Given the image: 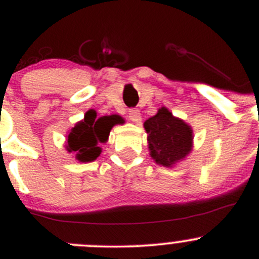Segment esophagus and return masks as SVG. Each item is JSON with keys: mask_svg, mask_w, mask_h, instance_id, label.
I'll return each instance as SVG.
<instances>
[{"mask_svg": "<svg viewBox=\"0 0 259 259\" xmlns=\"http://www.w3.org/2000/svg\"><path fill=\"white\" fill-rule=\"evenodd\" d=\"M129 119L134 121V123H140L141 120V113H140L139 109L133 108L129 111Z\"/></svg>", "mask_w": 259, "mask_h": 259, "instance_id": "34e87169", "label": "esophagus"}]
</instances>
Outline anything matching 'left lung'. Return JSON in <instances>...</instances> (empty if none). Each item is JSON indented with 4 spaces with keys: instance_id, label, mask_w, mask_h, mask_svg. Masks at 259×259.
Segmentation results:
<instances>
[{
    "instance_id": "left-lung-1",
    "label": "left lung",
    "mask_w": 259,
    "mask_h": 259,
    "mask_svg": "<svg viewBox=\"0 0 259 259\" xmlns=\"http://www.w3.org/2000/svg\"><path fill=\"white\" fill-rule=\"evenodd\" d=\"M150 156L158 165L171 168L185 159L194 148V130L173 115L167 107H160L153 117L145 120Z\"/></svg>"
}]
</instances>
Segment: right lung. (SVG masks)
I'll use <instances>...</instances> for the list:
<instances>
[{"label":"right lung","instance_id":"1","mask_svg":"<svg viewBox=\"0 0 259 259\" xmlns=\"http://www.w3.org/2000/svg\"><path fill=\"white\" fill-rule=\"evenodd\" d=\"M123 118L118 114L97 118L95 109H89L84 119L74 125L65 136V150L74 154L81 163L94 162L101 154V144L108 141L112 127L120 124Z\"/></svg>","mask_w":259,"mask_h":259}]
</instances>
